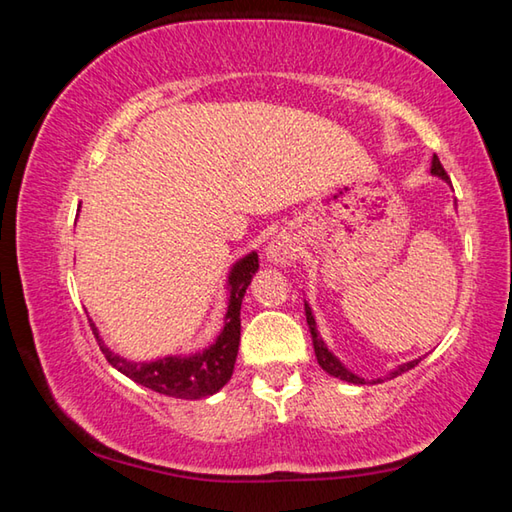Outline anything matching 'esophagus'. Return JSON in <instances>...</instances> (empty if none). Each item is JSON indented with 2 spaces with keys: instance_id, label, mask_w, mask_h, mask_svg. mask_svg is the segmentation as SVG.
Listing matches in <instances>:
<instances>
[{
  "instance_id": "esophagus-1",
  "label": "esophagus",
  "mask_w": 512,
  "mask_h": 512,
  "mask_svg": "<svg viewBox=\"0 0 512 512\" xmlns=\"http://www.w3.org/2000/svg\"><path fill=\"white\" fill-rule=\"evenodd\" d=\"M293 255H296V246H293L291 239L287 237H275L266 248V257L271 259V262L287 264L289 259H293Z\"/></svg>"
}]
</instances>
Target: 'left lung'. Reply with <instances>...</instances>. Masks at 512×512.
I'll return each mask as SVG.
<instances>
[{"instance_id": "obj_1", "label": "left lung", "mask_w": 512, "mask_h": 512, "mask_svg": "<svg viewBox=\"0 0 512 512\" xmlns=\"http://www.w3.org/2000/svg\"><path fill=\"white\" fill-rule=\"evenodd\" d=\"M431 173H433V176L443 178V180H449L447 171L443 169V164H440V160H438V155H433V160H431ZM305 314H307V323H309L311 339H314V352H316V359H318V363H320V368H323L325 372H329V375H332V377H339V379H343V381H350V384H366V379L354 375V372H350L348 368H345L343 363H341L339 359H336L332 352L327 350V345H325L323 339H320V336H318L316 320H314V314H311V309H309L307 302H305ZM418 361H420V359L404 363V366H400V368L391 372V377H397V375H402V372L415 368V366H418Z\"/></svg>"}]
</instances>
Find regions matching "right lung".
Returning a JSON list of instances; mask_svg holds the SVG:
<instances>
[{
    "instance_id": "right-lung-1",
    "label": "right lung",
    "mask_w": 512,
    "mask_h": 512,
    "mask_svg": "<svg viewBox=\"0 0 512 512\" xmlns=\"http://www.w3.org/2000/svg\"><path fill=\"white\" fill-rule=\"evenodd\" d=\"M259 268L257 253H250L244 259L232 266L228 287H230V302L228 314H225V327L210 348L196 352L192 357H164L151 363H135L121 359L119 354L110 352L94 323H90L94 336H97L101 352L112 368L124 372L137 384H142L151 391L169 397H180V400H201V397L214 395L219 388L228 384L235 370L239 339H241V300L246 296V289L253 275Z\"/></svg>"
}]
</instances>
